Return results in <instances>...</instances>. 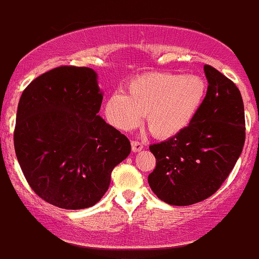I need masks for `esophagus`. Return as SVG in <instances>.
I'll return each mask as SVG.
<instances>
[{"mask_svg":"<svg viewBox=\"0 0 259 259\" xmlns=\"http://www.w3.org/2000/svg\"><path fill=\"white\" fill-rule=\"evenodd\" d=\"M132 149L134 152H139L144 149L143 144L139 143V141H132Z\"/></svg>","mask_w":259,"mask_h":259,"instance_id":"1","label":"esophagus"}]
</instances>
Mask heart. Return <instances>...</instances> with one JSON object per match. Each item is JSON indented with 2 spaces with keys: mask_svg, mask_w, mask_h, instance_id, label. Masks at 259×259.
Segmentation results:
<instances>
[{
  "mask_svg": "<svg viewBox=\"0 0 259 259\" xmlns=\"http://www.w3.org/2000/svg\"><path fill=\"white\" fill-rule=\"evenodd\" d=\"M206 93L207 84L200 75L155 73L130 81L127 94H111L104 104V114L121 132L134 129L145 114L152 135L167 139L194 120Z\"/></svg>",
  "mask_w": 259,
  "mask_h": 259,
  "instance_id": "heart-1",
  "label": "heart"
}]
</instances>
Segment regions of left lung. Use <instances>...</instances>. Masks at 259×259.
Here are the masks:
<instances>
[{"label": "left lung", "mask_w": 259, "mask_h": 259, "mask_svg": "<svg viewBox=\"0 0 259 259\" xmlns=\"http://www.w3.org/2000/svg\"><path fill=\"white\" fill-rule=\"evenodd\" d=\"M203 72L207 93L194 120L175 137L149 146L156 159L149 186L168 205L189 206L213 195L244 145V107L238 88L211 65Z\"/></svg>", "instance_id": "left-lung-1"}]
</instances>
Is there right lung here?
Returning a JSON list of instances; mask_svg holds the SVG:
<instances>
[{
    "mask_svg": "<svg viewBox=\"0 0 259 259\" xmlns=\"http://www.w3.org/2000/svg\"><path fill=\"white\" fill-rule=\"evenodd\" d=\"M102 100L97 72L67 65L39 75L21 95L16 156L32 190L51 205L94 206L132 151L129 139L98 115Z\"/></svg>",
    "mask_w": 259,
    "mask_h": 259,
    "instance_id": "obj_1",
    "label": "right lung"
}]
</instances>
